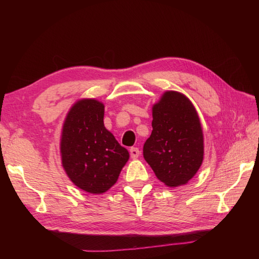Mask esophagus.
I'll use <instances>...</instances> for the list:
<instances>
[{
    "label": "esophagus",
    "mask_w": 259,
    "mask_h": 259,
    "mask_svg": "<svg viewBox=\"0 0 259 259\" xmlns=\"http://www.w3.org/2000/svg\"><path fill=\"white\" fill-rule=\"evenodd\" d=\"M130 156H131V158H133V159L138 158L140 156V151H139L138 148H136V147L131 148V149H130Z\"/></svg>",
    "instance_id": "obj_1"
}]
</instances>
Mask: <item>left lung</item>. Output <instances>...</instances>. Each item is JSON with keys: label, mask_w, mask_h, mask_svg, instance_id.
<instances>
[{"label": "left lung", "mask_w": 259, "mask_h": 259, "mask_svg": "<svg viewBox=\"0 0 259 259\" xmlns=\"http://www.w3.org/2000/svg\"><path fill=\"white\" fill-rule=\"evenodd\" d=\"M152 133L144 157L168 187L186 185L203 160V134L194 104L178 91H164L152 106Z\"/></svg>", "instance_id": "1"}]
</instances>
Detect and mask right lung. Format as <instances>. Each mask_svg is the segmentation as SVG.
Wrapping results in <instances>:
<instances>
[{
  "label": "right lung",
  "instance_id": "add662e5",
  "mask_svg": "<svg viewBox=\"0 0 259 259\" xmlns=\"http://www.w3.org/2000/svg\"><path fill=\"white\" fill-rule=\"evenodd\" d=\"M103 117L101 101L80 99L67 113L60 139L65 174L78 188L93 195L103 194L117 183L130 157L104 126Z\"/></svg>",
  "mask_w": 259,
  "mask_h": 259
}]
</instances>
